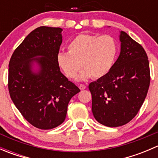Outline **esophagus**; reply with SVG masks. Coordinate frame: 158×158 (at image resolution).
I'll return each instance as SVG.
<instances>
[{
	"instance_id": "34e87169",
	"label": "esophagus",
	"mask_w": 158,
	"mask_h": 158,
	"mask_svg": "<svg viewBox=\"0 0 158 158\" xmlns=\"http://www.w3.org/2000/svg\"><path fill=\"white\" fill-rule=\"evenodd\" d=\"M79 87V89H81V90H84V89H86V85H85L84 84H80Z\"/></svg>"
}]
</instances>
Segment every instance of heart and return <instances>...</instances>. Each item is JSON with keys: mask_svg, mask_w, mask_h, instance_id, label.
I'll return each mask as SVG.
<instances>
[{"mask_svg": "<svg viewBox=\"0 0 158 158\" xmlns=\"http://www.w3.org/2000/svg\"><path fill=\"white\" fill-rule=\"evenodd\" d=\"M117 52V43L111 36L80 34L69 43L68 52L57 54L56 62L69 79H75L82 66L85 69L79 79H99L112 68Z\"/></svg>", "mask_w": 158, "mask_h": 158, "instance_id": "obj_1", "label": "heart"}]
</instances>
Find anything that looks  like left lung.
<instances>
[{
	"label": "left lung",
	"instance_id": "8db88e82",
	"mask_svg": "<svg viewBox=\"0 0 158 158\" xmlns=\"http://www.w3.org/2000/svg\"><path fill=\"white\" fill-rule=\"evenodd\" d=\"M120 54L104 77L89 84L92 111L98 122L108 127L125 125L134 118L150 85L148 56L144 48L120 31Z\"/></svg>",
	"mask_w": 158,
	"mask_h": 158
}]
</instances>
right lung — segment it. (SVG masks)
Returning <instances> with one entry per match:
<instances>
[{"label": "right lung", "mask_w": 158, "mask_h": 158, "mask_svg": "<svg viewBox=\"0 0 158 158\" xmlns=\"http://www.w3.org/2000/svg\"><path fill=\"white\" fill-rule=\"evenodd\" d=\"M62 31L60 27H37L14 50L9 63L13 102L30 124L44 130L64 122L70 99L80 92L57 64Z\"/></svg>", "instance_id": "right-lung-1"}]
</instances>
